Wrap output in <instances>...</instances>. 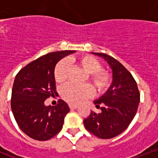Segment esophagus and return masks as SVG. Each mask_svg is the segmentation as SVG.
Listing matches in <instances>:
<instances>
[{"mask_svg":"<svg viewBox=\"0 0 158 158\" xmlns=\"http://www.w3.org/2000/svg\"><path fill=\"white\" fill-rule=\"evenodd\" d=\"M69 106L70 109H76L78 107V105H76V104H69Z\"/></svg>","mask_w":158,"mask_h":158,"instance_id":"1","label":"esophagus"}]
</instances>
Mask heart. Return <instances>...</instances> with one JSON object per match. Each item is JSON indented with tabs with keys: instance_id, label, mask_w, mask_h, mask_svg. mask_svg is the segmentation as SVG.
I'll return each instance as SVG.
<instances>
[{
	"instance_id": "1",
	"label": "heart",
	"mask_w": 158,
	"mask_h": 158,
	"mask_svg": "<svg viewBox=\"0 0 158 158\" xmlns=\"http://www.w3.org/2000/svg\"><path fill=\"white\" fill-rule=\"evenodd\" d=\"M71 62L79 65L85 72L87 78L99 94L106 93L113 83V78L109 72L102 69L101 62L89 55H82L71 59ZM68 62L62 59L56 62L53 69V78L56 84H63L68 78ZM94 93L92 86L88 84L77 85L68 84L60 90V96L62 99L73 104L81 102L85 99L89 98Z\"/></svg>"
}]
</instances>
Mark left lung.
I'll return each instance as SVG.
<instances>
[{"mask_svg": "<svg viewBox=\"0 0 158 158\" xmlns=\"http://www.w3.org/2000/svg\"><path fill=\"white\" fill-rule=\"evenodd\" d=\"M106 60L113 70V84L100 99L94 102L102 112L91 111L84 120L86 129L101 139H111L123 132L132 122L139 103L136 81L125 67L105 53H96Z\"/></svg>", "mask_w": 158, "mask_h": 158, "instance_id": "1", "label": "left lung"}]
</instances>
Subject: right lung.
Instances as JSON below:
<instances>
[{
    "instance_id": "add662e5",
    "label": "right lung",
    "mask_w": 158,
    "mask_h": 158,
    "mask_svg": "<svg viewBox=\"0 0 158 158\" xmlns=\"http://www.w3.org/2000/svg\"><path fill=\"white\" fill-rule=\"evenodd\" d=\"M74 51L51 52L23 67L16 75L11 98L13 116L23 132L36 140H47L57 135L69 112L68 104L59 100L55 106L45 101L56 94L53 69L59 60Z\"/></svg>"
}]
</instances>
